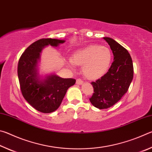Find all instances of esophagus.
<instances>
[{"label":"esophagus","instance_id":"1","mask_svg":"<svg viewBox=\"0 0 152 152\" xmlns=\"http://www.w3.org/2000/svg\"><path fill=\"white\" fill-rule=\"evenodd\" d=\"M76 83L78 84V85H81V84H83V81H82L81 79H77Z\"/></svg>","mask_w":152,"mask_h":152}]
</instances>
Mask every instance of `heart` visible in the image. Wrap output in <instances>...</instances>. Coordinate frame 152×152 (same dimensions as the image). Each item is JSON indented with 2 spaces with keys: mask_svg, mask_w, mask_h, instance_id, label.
<instances>
[{
  "mask_svg": "<svg viewBox=\"0 0 152 152\" xmlns=\"http://www.w3.org/2000/svg\"><path fill=\"white\" fill-rule=\"evenodd\" d=\"M112 53L109 48L99 45H91L76 51L72 57L66 60L74 68L75 65L82 66V73L87 78L96 80L104 76L109 69Z\"/></svg>",
  "mask_w": 152,
  "mask_h": 152,
  "instance_id": "obj_1",
  "label": "heart"
}]
</instances>
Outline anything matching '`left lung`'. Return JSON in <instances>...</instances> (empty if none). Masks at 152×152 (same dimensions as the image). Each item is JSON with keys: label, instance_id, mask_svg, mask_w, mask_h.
Returning a JSON list of instances; mask_svg holds the SVG:
<instances>
[{"label": "left lung", "instance_id": "1", "mask_svg": "<svg viewBox=\"0 0 152 152\" xmlns=\"http://www.w3.org/2000/svg\"><path fill=\"white\" fill-rule=\"evenodd\" d=\"M103 39L110 45L114 61L103 76L91 83L94 93L90 101L99 109H108L120 101L133 78V61L128 51L112 38Z\"/></svg>", "mask_w": 152, "mask_h": 152}]
</instances>
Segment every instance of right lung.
I'll return each instance as SVG.
<instances>
[{
    "label": "right lung",
    "instance_id": "obj_1",
    "mask_svg": "<svg viewBox=\"0 0 152 152\" xmlns=\"http://www.w3.org/2000/svg\"><path fill=\"white\" fill-rule=\"evenodd\" d=\"M65 42L51 38L38 40L25 50L18 64V78L23 96L33 108L43 113L57 110L68 89L76 83L75 79L39 72L40 54L43 49L49 45L58 48Z\"/></svg>",
    "mask_w": 152,
    "mask_h": 152
}]
</instances>
